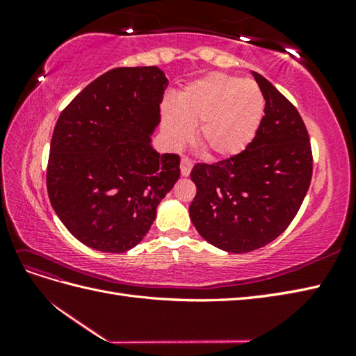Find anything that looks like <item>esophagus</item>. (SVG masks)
I'll return each mask as SVG.
<instances>
[{
    "label": "esophagus",
    "instance_id": "34e87169",
    "mask_svg": "<svg viewBox=\"0 0 356 356\" xmlns=\"http://www.w3.org/2000/svg\"><path fill=\"white\" fill-rule=\"evenodd\" d=\"M193 168V162L190 161L188 157H182V161H180V172H182V176H190Z\"/></svg>",
    "mask_w": 356,
    "mask_h": 356
}]
</instances>
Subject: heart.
<instances>
[{
	"mask_svg": "<svg viewBox=\"0 0 356 356\" xmlns=\"http://www.w3.org/2000/svg\"><path fill=\"white\" fill-rule=\"evenodd\" d=\"M266 101L254 81L209 73L190 82L174 104L162 105V131L171 145H182L197 127V140L213 157H232L255 139Z\"/></svg>",
	"mask_w": 356,
	"mask_h": 356,
	"instance_id": "heart-1",
	"label": "heart"
}]
</instances>
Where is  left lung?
<instances>
[{"label": "left lung", "instance_id": "obj_1", "mask_svg": "<svg viewBox=\"0 0 356 356\" xmlns=\"http://www.w3.org/2000/svg\"><path fill=\"white\" fill-rule=\"evenodd\" d=\"M266 101L255 139L216 163H195L191 222L208 243L243 254L263 248L297 216L312 179V149L297 108L252 72Z\"/></svg>", "mask_w": 356, "mask_h": 356}]
</instances>
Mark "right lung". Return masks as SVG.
I'll return each mask as SVG.
<instances>
[{
    "label": "right lung",
    "mask_w": 356,
    "mask_h": 356,
    "mask_svg": "<svg viewBox=\"0 0 356 356\" xmlns=\"http://www.w3.org/2000/svg\"><path fill=\"white\" fill-rule=\"evenodd\" d=\"M168 86L153 67H119L82 90L53 130L47 193L73 237L102 252L134 248L180 176V157L151 147Z\"/></svg>",
    "instance_id": "add662e5"
}]
</instances>
